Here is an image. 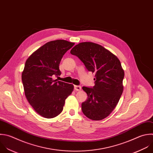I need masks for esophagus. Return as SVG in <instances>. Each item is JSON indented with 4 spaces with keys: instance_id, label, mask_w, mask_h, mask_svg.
<instances>
[{
    "instance_id": "esophagus-1",
    "label": "esophagus",
    "mask_w": 153,
    "mask_h": 153,
    "mask_svg": "<svg viewBox=\"0 0 153 153\" xmlns=\"http://www.w3.org/2000/svg\"><path fill=\"white\" fill-rule=\"evenodd\" d=\"M81 86H78V85H74V90L76 91H79L81 90Z\"/></svg>"
}]
</instances>
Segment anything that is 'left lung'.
<instances>
[{"instance_id":"8db88e82","label":"left lung","mask_w":153,"mask_h":153,"mask_svg":"<svg viewBox=\"0 0 153 153\" xmlns=\"http://www.w3.org/2000/svg\"><path fill=\"white\" fill-rule=\"evenodd\" d=\"M86 69L95 74L92 88L83 86L88 95L82 103L83 114L99 121L108 117L117 105L123 92L124 71L118 58L103 46L92 42H80L70 51Z\"/></svg>"}]
</instances>
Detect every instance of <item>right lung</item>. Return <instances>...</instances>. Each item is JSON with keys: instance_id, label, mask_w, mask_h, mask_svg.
I'll use <instances>...</instances> for the list:
<instances>
[{"instance_id": "1", "label": "right lung", "mask_w": 153, "mask_h": 153, "mask_svg": "<svg viewBox=\"0 0 153 153\" xmlns=\"http://www.w3.org/2000/svg\"><path fill=\"white\" fill-rule=\"evenodd\" d=\"M74 45L63 39L48 42L26 61L22 74L25 94L33 109L44 118L59 115L65 99L73 91V85L53 80L52 76L61 75L60 62Z\"/></svg>"}]
</instances>
